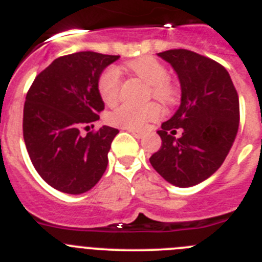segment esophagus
<instances>
[{
    "label": "esophagus",
    "mask_w": 262,
    "mask_h": 262,
    "mask_svg": "<svg viewBox=\"0 0 262 262\" xmlns=\"http://www.w3.org/2000/svg\"><path fill=\"white\" fill-rule=\"evenodd\" d=\"M128 131H129V133H131V134H133V135L135 136L136 139H142L143 136H144V134L140 133V131H136V129H128Z\"/></svg>",
    "instance_id": "obj_1"
}]
</instances>
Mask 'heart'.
<instances>
[{
	"mask_svg": "<svg viewBox=\"0 0 262 262\" xmlns=\"http://www.w3.org/2000/svg\"><path fill=\"white\" fill-rule=\"evenodd\" d=\"M128 68L138 77L151 85L152 94L160 101H170L173 98L172 85L169 84V73L165 67L154 57H142L129 62ZM122 84L119 69L108 67L101 73L98 78V92L103 102L114 103L118 99ZM161 117V107L156 103L145 106H135L123 103L110 111L107 120L114 126L123 127L127 129H143L151 120Z\"/></svg>",
	"mask_w": 262,
	"mask_h": 262,
	"instance_id": "obj_1",
	"label": "heart"
}]
</instances>
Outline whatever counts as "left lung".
Listing matches in <instances>:
<instances>
[{"mask_svg":"<svg viewBox=\"0 0 262 262\" xmlns=\"http://www.w3.org/2000/svg\"><path fill=\"white\" fill-rule=\"evenodd\" d=\"M176 71L181 105L157 131L163 143L149 157L169 184L189 187L221 168L239 128V96L228 72L209 57L189 50L157 53ZM177 128L183 135L176 138Z\"/></svg>","mask_w":262,"mask_h":262,"instance_id":"obj_1","label":"left lung"}]
</instances>
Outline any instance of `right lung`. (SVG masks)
Instances as JSON below:
<instances>
[{
	"label": "right lung",
	"mask_w": 262,
	"mask_h": 262,
	"mask_svg": "<svg viewBox=\"0 0 262 262\" xmlns=\"http://www.w3.org/2000/svg\"><path fill=\"white\" fill-rule=\"evenodd\" d=\"M119 56L84 51L57 57L35 77L23 107V139L36 172L56 190L82 194L101 180L119 131L94 127L105 108L98 92L103 69Z\"/></svg>",
	"instance_id": "1"
}]
</instances>
